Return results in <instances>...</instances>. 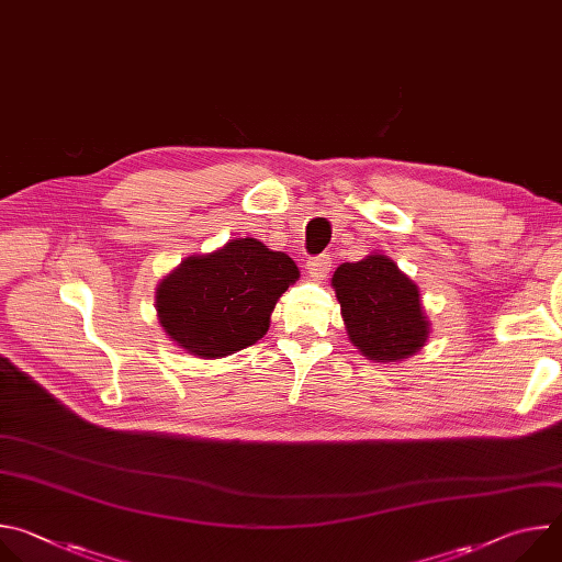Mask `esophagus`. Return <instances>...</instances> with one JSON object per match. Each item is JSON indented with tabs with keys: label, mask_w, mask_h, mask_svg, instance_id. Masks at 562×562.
Wrapping results in <instances>:
<instances>
[{
	"label": "esophagus",
	"mask_w": 562,
	"mask_h": 562,
	"mask_svg": "<svg viewBox=\"0 0 562 562\" xmlns=\"http://www.w3.org/2000/svg\"><path fill=\"white\" fill-rule=\"evenodd\" d=\"M306 271L313 280H325L331 271V258L329 256H317L306 260Z\"/></svg>",
	"instance_id": "obj_1"
}]
</instances>
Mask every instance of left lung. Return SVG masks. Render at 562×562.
Listing matches in <instances>:
<instances>
[{
    "instance_id": "left-lung-1",
    "label": "left lung",
    "mask_w": 562,
    "mask_h": 562,
    "mask_svg": "<svg viewBox=\"0 0 562 562\" xmlns=\"http://www.w3.org/2000/svg\"><path fill=\"white\" fill-rule=\"evenodd\" d=\"M331 286L351 345L371 362H400L418 353L431 334L418 284L384 254L336 269Z\"/></svg>"
}]
</instances>
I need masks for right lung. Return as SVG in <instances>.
Here are the masks:
<instances>
[{"label":"right lung","mask_w":562,"mask_h":562,"mask_svg":"<svg viewBox=\"0 0 562 562\" xmlns=\"http://www.w3.org/2000/svg\"><path fill=\"white\" fill-rule=\"evenodd\" d=\"M300 278L295 262L256 237H235L182 260L155 289L159 327L187 353L226 358L269 331L280 295Z\"/></svg>","instance_id":"obj_1"}]
</instances>
